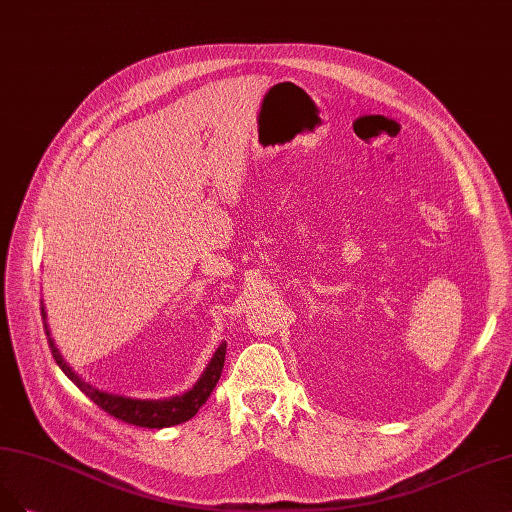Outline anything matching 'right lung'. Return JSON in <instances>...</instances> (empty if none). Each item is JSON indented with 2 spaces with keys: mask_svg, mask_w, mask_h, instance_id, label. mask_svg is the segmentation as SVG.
Wrapping results in <instances>:
<instances>
[{
  "mask_svg": "<svg viewBox=\"0 0 512 512\" xmlns=\"http://www.w3.org/2000/svg\"><path fill=\"white\" fill-rule=\"evenodd\" d=\"M42 315H44V309H42ZM46 337H48V345H50L52 356H55V362L61 366L63 373L69 379H72L80 387V390L97 404V407H101L105 413H110L112 417L125 421V424H133V426H139V428H156V430L184 424V421H188L190 417L197 415V411L207 402L211 392H214L216 383L220 381L222 368H224V356H226V343H222L216 351V356L211 358L209 366L205 368L203 377L197 381V385L182 396H175V398H169V400H133V398H125V396L99 392L97 387L82 381L74 373V370L65 364V360L61 358L55 343H52L48 330H46Z\"/></svg>",
  "mask_w": 512,
  "mask_h": 512,
  "instance_id": "add662e5",
  "label": "right lung"
}]
</instances>
